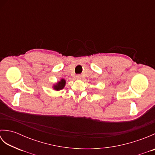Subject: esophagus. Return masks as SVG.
Instances as JSON below:
<instances>
[{
    "instance_id": "esophagus-1",
    "label": "esophagus",
    "mask_w": 155,
    "mask_h": 155,
    "mask_svg": "<svg viewBox=\"0 0 155 155\" xmlns=\"http://www.w3.org/2000/svg\"><path fill=\"white\" fill-rule=\"evenodd\" d=\"M76 78H77V79H81V76L80 74H78V75L76 76Z\"/></svg>"
}]
</instances>
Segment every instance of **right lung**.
Here are the masks:
<instances>
[{
  "label": "right lung",
  "mask_w": 155,
  "mask_h": 155,
  "mask_svg": "<svg viewBox=\"0 0 155 155\" xmlns=\"http://www.w3.org/2000/svg\"><path fill=\"white\" fill-rule=\"evenodd\" d=\"M66 84V81L64 79V78H62L61 81H59L58 83L54 84L53 86H52V88L55 91H61L62 89H63L64 87H65Z\"/></svg>",
  "instance_id": "1"
}]
</instances>
